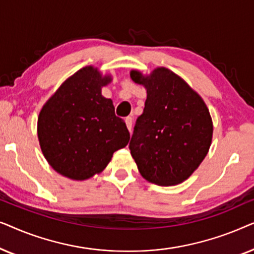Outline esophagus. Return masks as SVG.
<instances>
[{
  "label": "esophagus",
  "mask_w": 254,
  "mask_h": 254,
  "mask_svg": "<svg viewBox=\"0 0 254 254\" xmlns=\"http://www.w3.org/2000/svg\"><path fill=\"white\" fill-rule=\"evenodd\" d=\"M125 121H126V125H127L128 130L131 131V129H133V118H131V117H127L126 119H125Z\"/></svg>",
  "instance_id": "esophagus-1"
}]
</instances>
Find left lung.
I'll return each instance as SVG.
<instances>
[{
    "mask_svg": "<svg viewBox=\"0 0 254 254\" xmlns=\"http://www.w3.org/2000/svg\"><path fill=\"white\" fill-rule=\"evenodd\" d=\"M130 77L148 93L129 142L138 171L159 186L183 183L209 150V111L202 98L169 69H155L148 77L133 70Z\"/></svg>",
    "mask_w": 254,
    "mask_h": 254,
    "instance_id": "1",
    "label": "left lung"
}]
</instances>
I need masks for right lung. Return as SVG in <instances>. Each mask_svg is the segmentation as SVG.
Here are the masks:
<instances>
[{
	"label": "right lung",
	"mask_w": 254,
	"mask_h": 254,
	"mask_svg": "<svg viewBox=\"0 0 254 254\" xmlns=\"http://www.w3.org/2000/svg\"><path fill=\"white\" fill-rule=\"evenodd\" d=\"M111 81L92 67L75 72L51 97L38 118V137L55 171L84 180L106 168L114 151L125 148L130 135L114 113L102 86Z\"/></svg>",
	"instance_id": "obj_1"
}]
</instances>
